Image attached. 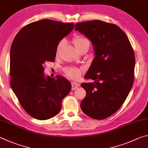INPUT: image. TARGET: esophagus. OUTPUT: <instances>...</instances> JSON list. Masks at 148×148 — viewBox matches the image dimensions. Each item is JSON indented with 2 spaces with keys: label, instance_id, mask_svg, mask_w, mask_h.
Segmentation results:
<instances>
[{
  "label": "esophagus",
  "instance_id": "esophagus-1",
  "mask_svg": "<svg viewBox=\"0 0 148 148\" xmlns=\"http://www.w3.org/2000/svg\"><path fill=\"white\" fill-rule=\"evenodd\" d=\"M79 86V84L76 83V82H72V91H74V90L77 89Z\"/></svg>",
  "mask_w": 148,
  "mask_h": 148
}]
</instances>
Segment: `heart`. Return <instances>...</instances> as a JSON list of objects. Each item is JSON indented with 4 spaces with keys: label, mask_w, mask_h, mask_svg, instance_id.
I'll return each instance as SVG.
<instances>
[{
    "label": "heart",
    "mask_w": 148,
    "mask_h": 148,
    "mask_svg": "<svg viewBox=\"0 0 148 148\" xmlns=\"http://www.w3.org/2000/svg\"><path fill=\"white\" fill-rule=\"evenodd\" d=\"M73 44L74 47H76L77 51H79L80 49L84 48V47L89 46V42L86 38L82 36H76L73 39ZM64 44V42H61L59 44L57 47L56 53L58 54L61 49L62 45ZM64 72L69 77H71L72 79H78L82 74V69L78 68H74V67H67L64 69Z\"/></svg>",
    "instance_id": "b5f03b06"
}]
</instances>
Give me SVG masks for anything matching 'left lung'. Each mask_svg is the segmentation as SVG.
<instances>
[{
	"mask_svg": "<svg viewBox=\"0 0 148 148\" xmlns=\"http://www.w3.org/2000/svg\"><path fill=\"white\" fill-rule=\"evenodd\" d=\"M93 46L95 57L82 84L86 96L81 109L91 118L104 119L122 106L134 82L135 57L126 34L116 25L93 20L75 25Z\"/></svg>",
	"mask_w": 148,
	"mask_h": 148,
	"instance_id": "left-lung-1",
	"label": "left lung"
}]
</instances>
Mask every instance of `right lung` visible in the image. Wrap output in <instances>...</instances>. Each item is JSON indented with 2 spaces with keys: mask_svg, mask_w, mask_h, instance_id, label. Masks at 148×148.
Returning a JSON list of instances; mask_svg holds the SVG:
<instances>
[{
  "mask_svg": "<svg viewBox=\"0 0 148 148\" xmlns=\"http://www.w3.org/2000/svg\"><path fill=\"white\" fill-rule=\"evenodd\" d=\"M74 27L73 23L42 19L19 31L10 49V86L20 104L39 120L51 118L61 109L71 84L62 76L44 73V64L56 59L57 46Z\"/></svg>",
  "mask_w": 148,
  "mask_h": 148,
  "instance_id": "1",
  "label": "right lung"
}]
</instances>
